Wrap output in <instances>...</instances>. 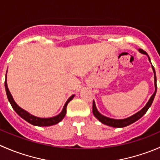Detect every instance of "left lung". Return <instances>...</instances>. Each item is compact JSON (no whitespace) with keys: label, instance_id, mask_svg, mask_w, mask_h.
Segmentation results:
<instances>
[{"label":"left lung","instance_id":"obj_1","mask_svg":"<svg viewBox=\"0 0 160 160\" xmlns=\"http://www.w3.org/2000/svg\"><path fill=\"white\" fill-rule=\"evenodd\" d=\"M138 51H139V52H141L142 54L146 55V56H148V58H149V61L151 62V60H150L149 55L147 54V52H146L143 51V50L141 49H138ZM152 69L153 72H154L155 92H154V93L152 95L151 98H149V101L147 102V104H146V106H145L142 109H141L139 111H138L137 113H135V114H133V115L127 118L114 119V118H108V117H106V116L101 114V113L98 111V109H97L96 104H95L94 101H93V115H94V117L96 118L98 120H99L101 123L104 124V125H108V126L114 127V128H123V127L128 126V125L134 123V122H135L136 121H138V119L141 118L145 114H146V111H147L148 109L150 108V106L152 105V102H153V100H154L155 96H156V88H157V85H156V71H155V69H154V67H153L152 65Z\"/></svg>","mask_w":160,"mask_h":160}]
</instances>
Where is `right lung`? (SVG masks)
I'll return each instance as SVG.
<instances>
[{
  "label": "right lung",
  "instance_id": "1",
  "mask_svg": "<svg viewBox=\"0 0 160 160\" xmlns=\"http://www.w3.org/2000/svg\"><path fill=\"white\" fill-rule=\"evenodd\" d=\"M4 86H5V90H6V93H7L8 99L9 102H10L11 107L13 108V109H14V110L15 111V112L17 113L21 118H22L24 120L28 122V123L31 124V125H35V126H40V127L51 126V125H56V124H58L59 122H61V121L63 119V118L65 117L66 114H67V104H68V103L70 102L71 100L74 98V96H75V95L73 94L69 98V99L67 100L66 104H64L63 108H62V111H61L58 115L54 116V117H52V118H38V117H36V116L33 115V114H31L30 113H28L27 111L24 110L23 108L19 107V106L17 104V103L14 101L10 90H9L8 88L7 72H6L5 84H4Z\"/></svg>",
  "mask_w": 160,
  "mask_h": 160
}]
</instances>
